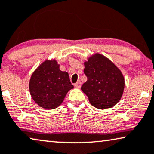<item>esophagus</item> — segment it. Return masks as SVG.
<instances>
[{"label":"esophagus","mask_w":154,"mask_h":154,"mask_svg":"<svg viewBox=\"0 0 154 154\" xmlns=\"http://www.w3.org/2000/svg\"><path fill=\"white\" fill-rule=\"evenodd\" d=\"M75 87L77 88H80L81 87V81H78L75 84Z\"/></svg>","instance_id":"obj_1"}]
</instances>
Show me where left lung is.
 Masks as SVG:
<instances>
[{
    "label": "left lung",
    "instance_id": "1",
    "mask_svg": "<svg viewBox=\"0 0 154 154\" xmlns=\"http://www.w3.org/2000/svg\"><path fill=\"white\" fill-rule=\"evenodd\" d=\"M84 64V73L88 81L81 90L91 105L102 110L115 106L121 99L125 85L121 71L99 53L89 57Z\"/></svg>",
    "mask_w": 154,
    "mask_h": 154
}]
</instances>
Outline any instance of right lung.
I'll return each mask as SVG.
<instances>
[{"instance_id": "1", "label": "right lung", "mask_w": 154, "mask_h": 154, "mask_svg": "<svg viewBox=\"0 0 154 154\" xmlns=\"http://www.w3.org/2000/svg\"><path fill=\"white\" fill-rule=\"evenodd\" d=\"M56 60H46L31 75L30 95L35 103L45 109L60 105L67 92L73 88L67 72H62Z\"/></svg>"}]
</instances>
